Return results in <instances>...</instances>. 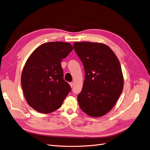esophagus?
I'll use <instances>...</instances> for the list:
<instances>
[{
  "instance_id": "1",
  "label": "esophagus",
  "mask_w": 150,
  "mask_h": 150,
  "mask_svg": "<svg viewBox=\"0 0 150 150\" xmlns=\"http://www.w3.org/2000/svg\"><path fill=\"white\" fill-rule=\"evenodd\" d=\"M69 84H70V86H71V88L73 87V85H74V83H72V82L69 83Z\"/></svg>"
}]
</instances>
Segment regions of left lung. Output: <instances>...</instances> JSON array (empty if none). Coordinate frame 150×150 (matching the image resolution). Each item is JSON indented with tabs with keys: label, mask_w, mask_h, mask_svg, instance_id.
Masks as SVG:
<instances>
[{
	"label": "left lung",
	"mask_w": 150,
	"mask_h": 150,
	"mask_svg": "<svg viewBox=\"0 0 150 150\" xmlns=\"http://www.w3.org/2000/svg\"><path fill=\"white\" fill-rule=\"evenodd\" d=\"M73 47L85 71L83 87L78 96L79 107L90 116H103L115 106L123 89L120 61L104 44L76 42Z\"/></svg>",
	"instance_id": "8db88e82"
}]
</instances>
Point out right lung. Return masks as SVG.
<instances>
[{"instance_id":"right-lung-1","label":"right lung","mask_w":150,"mask_h":150,"mask_svg":"<svg viewBox=\"0 0 150 150\" xmlns=\"http://www.w3.org/2000/svg\"><path fill=\"white\" fill-rule=\"evenodd\" d=\"M72 49L68 42H47L28 58L22 70L21 84L26 101L34 110L50 113L62 106L71 88L63 78L61 62Z\"/></svg>"}]
</instances>
